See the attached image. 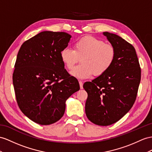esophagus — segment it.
<instances>
[{"label": "esophagus", "instance_id": "1", "mask_svg": "<svg viewBox=\"0 0 152 152\" xmlns=\"http://www.w3.org/2000/svg\"><path fill=\"white\" fill-rule=\"evenodd\" d=\"M79 84H80V88L82 89L83 88V82L81 81H79Z\"/></svg>", "mask_w": 152, "mask_h": 152}]
</instances>
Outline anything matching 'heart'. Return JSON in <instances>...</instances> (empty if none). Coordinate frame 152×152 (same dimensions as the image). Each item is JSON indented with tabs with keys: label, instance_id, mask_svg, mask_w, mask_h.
I'll list each match as a JSON object with an SVG mask.
<instances>
[{
	"label": "heart",
	"instance_id": "b5f03b06",
	"mask_svg": "<svg viewBox=\"0 0 152 152\" xmlns=\"http://www.w3.org/2000/svg\"><path fill=\"white\" fill-rule=\"evenodd\" d=\"M60 58L68 69H72L81 58V64L74 68L71 75L79 79H86L93 74L102 76L109 70L116 58V49L111 44L93 37H85L75 42L73 50L64 48Z\"/></svg>",
	"mask_w": 152,
	"mask_h": 152
}]
</instances>
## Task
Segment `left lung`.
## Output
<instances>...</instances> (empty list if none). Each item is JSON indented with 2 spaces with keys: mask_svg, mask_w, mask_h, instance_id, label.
Returning a JSON list of instances; mask_svg holds the SVG:
<instances>
[{
  "mask_svg": "<svg viewBox=\"0 0 152 152\" xmlns=\"http://www.w3.org/2000/svg\"><path fill=\"white\" fill-rule=\"evenodd\" d=\"M116 49L109 70L83 84L88 94L85 113L91 122L108 126L118 121L133 106L141 81V70L135 48L117 34L104 32Z\"/></svg>",
  "mask_w": 152,
  "mask_h": 152,
  "instance_id": "1",
  "label": "left lung"
}]
</instances>
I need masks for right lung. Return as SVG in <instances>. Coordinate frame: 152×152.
<instances>
[{"instance_id":"obj_1","label":"right lung","mask_w":152,"mask_h":152,"mask_svg":"<svg viewBox=\"0 0 152 152\" xmlns=\"http://www.w3.org/2000/svg\"><path fill=\"white\" fill-rule=\"evenodd\" d=\"M71 38L65 32L43 31L23 43L17 54L13 73L17 102L28 118L42 125L60 120L65 101L80 90L60 58Z\"/></svg>"}]
</instances>
